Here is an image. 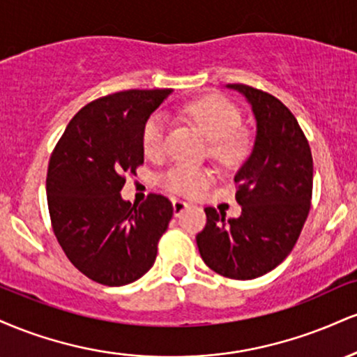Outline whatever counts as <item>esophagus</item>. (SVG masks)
Segmentation results:
<instances>
[{"label":"esophagus","mask_w":357,"mask_h":357,"mask_svg":"<svg viewBox=\"0 0 357 357\" xmlns=\"http://www.w3.org/2000/svg\"><path fill=\"white\" fill-rule=\"evenodd\" d=\"M188 208H190V204H188L186 202H183V199H173V213H174V216L183 215V211L188 210Z\"/></svg>","instance_id":"esophagus-1"}]
</instances>
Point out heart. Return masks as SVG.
I'll return each mask as SVG.
<instances>
[{"label": "heart", "mask_w": 357, "mask_h": 357, "mask_svg": "<svg viewBox=\"0 0 357 357\" xmlns=\"http://www.w3.org/2000/svg\"><path fill=\"white\" fill-rule=\"evenodd\" d=\"M203 136L211 141V153L223 165H235L247 153V141L240 136V110L223 97H206L192 102L186 107ZM167 119L162 114H154L142 129V147L147 155H155L165 144ZM213 183V174L208 169L176 166L165 176L167 190L184 196H196Z\"/></svg>", "instance_id": "1"}]
</instances>
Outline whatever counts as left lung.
Returning a JSON list of instances; mask_svg holds the SVG:
<instances>
[{
	"label": "left lung",
	"instance_id": "1",
	"mask_svg": "<svg viewBox=\"0 0 357 357\" xmlns=\"http://www.w3.org/2000/svg\"><path fill=\"white\" fill-rule=\"evenodd\" d=\"M252 107L255 141L236 171L238 218L204 208L196 235L199 255L220 275L250 280L285 260L298 240L312 198V154L294 114L280 100L243 84H228Z\"/></svg>",
	"mask_w": 357,
	"mask_h": 357
}]
</instances>
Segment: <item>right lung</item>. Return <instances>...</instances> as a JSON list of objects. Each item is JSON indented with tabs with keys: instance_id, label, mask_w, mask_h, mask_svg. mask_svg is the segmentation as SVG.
<instances>
[{
	"instance_id": "obj_1",
	"label": "right lung",
	"mask_w": 357,
	"mask_h": 357,
	"mask_svg": "<svg viewBox=\"0 0 357 357\" xmlns=\"http://www.w3.org/2000/svg\"><path fill=\"white\" fill-rule=\"evenodd\" d=\"M173 92L124 90L75 114L50 158L47 198L52 227L68 260L102 285L136 282L154 265L173 204L149 195L122 198L124 174L144 162L142 129Z\"/></svg>"
}]
</instances>
